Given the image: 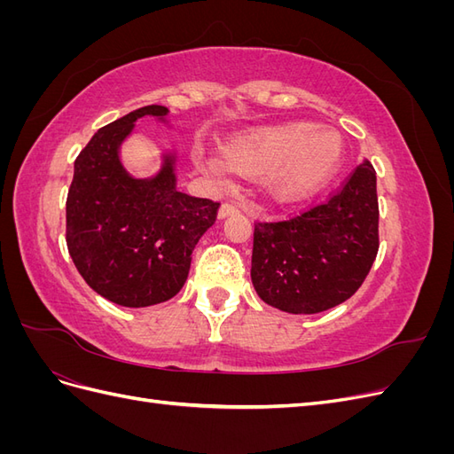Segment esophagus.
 I'll list each match as a JSON object with an SVG mask.
<instances>
[{"label": "esophagus", "mask_w": 454, "mask_h": 454, "mask_svg": "<svg viewBox=\"0 0 454 454\" xmlns=\"http://www.w3.org/2000/svg\"><path fill=\"white\" fill-rule=\"evenodd\" d=\"M237 212H239V206L231 204V202H223L222 206H219L217 217H219V219H225V217H229V215H232V214H237Z\"/></svg>", "instance_id": "34e87169"}]
</instances>
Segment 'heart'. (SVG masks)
Here are the masks:
<instances>
[{
  "instance_id": "b5f03b06",
  "label": "heart",
  "mask_w": 454,
  "mask_h": 454,
  "mask_svg": "<svg viewBox=\"0 0 454 454\" xmlns=\"http://www.w3.org/2000/svg\"><path fill=\"white\" fill-rule=\"evenodd\" d=\"M345 160L340 134L312 122H284L250 129L232 136L222 157L199 155V168L214 177L235 172L261 177L280 204H297L314 197L333 180Z\"/></svg>"
}]
</instances>
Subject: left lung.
<instances>
[{
	"instance_id": "obj_1",
	"label": "left lung",
	"mask_w": 454,
	"mask_h": 454,
	"mask_svg": "<svg viewBox=\"0 0 454 454\" xmlns=\"http://www.w3.org/2000/svg\"><path fill=\"white\" fill-rule=\"evenodd\" d=\"M377 252V176L364 160L324 204L286 222L255 223L252 284L278 310L324 312L358 292Z\"/></svg>"
}]
</instances>
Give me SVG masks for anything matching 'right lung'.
<instances>
[{"label":"right lung","instance_id":"1","mask_svg":"<svg viewBox=\"0 0 454 454\" xmlns=\"http://www.w3.org/2000/svg\"><path fill=\"white\" fill-rule=\"evenodd\" d=\"M168 109L145 106L96 132L74 164L66 200V242L83 280L104 299L140 309L182 290L191 254L217 215L219 202L177 191L176 151H162L160 168L132 176L121 145L134 122L155 117L168 125Z\"/></svg>","mask_w":454,"mask_h":454}]
</instances>
